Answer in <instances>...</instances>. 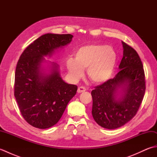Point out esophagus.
Returning a JSON list of instances; mask_svg holds the SVG:
<instances>
[{
  "label": "esophagus",
  "mask_w": 157,
  "mask_h": 157,
  "mask_svg": "<svg viewBox=\"0 0 157 157\" xmlns=\"http://www.w3.org/2000/svg\"><path fill=\"white\" fill-rule=\"evenodd\" d=\"M86 90V88L83 87V86H81V87H79L78 89V93H82V92H84Z\"/></svg>",
  "instance_id": "1"
}]
</instances>
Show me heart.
<instances>
[{"label":"heart","mask_w":157,"mask_h":157,"mask_svg":"<svg viewBox=\"0 0 157 157\" xmlns=\"http://www.w3.org/2000/svg\"><path fill=\"white\" fill-rule=\"evenodd\" d=\"M75 59L66 61L70 77L75 81L84 75L87 70L88 78L96 84H102L111 78L117 62V54L112 46L102 44H90L77 49Z\"/></svg>","instance_id":"b5f03b06"}]
</instances>
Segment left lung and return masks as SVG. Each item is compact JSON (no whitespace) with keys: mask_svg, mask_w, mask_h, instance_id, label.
Returning <instances> with one entry per match:
<instances>
[{"mask_svg":"<svg viewBox=\"0 0 157 157\" xmlns=\"http://www.w3.org/2000/svg\"><path fill=\"white\" fill-rule=\"evenodd\" d=\"M120 71L91 92L92 114L102 128L114 129L136 115L144 98L146 86L143 65L135 50L122 42Z\"/></svg>","mask_w":157,"mask_h":157,"instance_id":"1","label":"left lung"}]
</instances>
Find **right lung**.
I'll return each mask as SVG.
<instances>
[{
  "label": "right lung",
  "mask_w": 157,
  "mask_h": 157,
  "mask_svg": "<svg viewBox=\"0 0 157 157\" xmlns=\"http://www.w3.org/2000/svg\"><path fill=\"white\" fill-rule=\"evenodd\" d=\"M73 37L42 35L24 50L17 64L15 97L23 117L36 128H49L57 123L76 94L78 87L63 80L59 65L44 58L69 44Z\"/></svg>",
  "instance_id": "1"
}]
</instances>
